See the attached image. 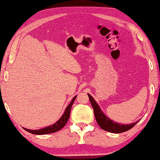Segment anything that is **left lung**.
Listing matches in <instances>:
<instances>
[{"label":"left lung","mask_w":160,"mask_h":160,"mask_svg":"<svg viewBox=\"0 0 160 160\" xmlns=\"http://www.w3.org/2000/svg\"><path fill=\"white\" fill-rule=\"evenodd\" d=\"M87 94H88L91 104H92L93 108V112H94L97 123L99 125V126L102 130L112 133H121L129 130L140 121L139 120L136 122H134L131 124H122L117 123V122L110 119L103 113L102 109L99 107L98 103L96 102L94 98L89 93H87Z\"/></svg>","instance_id":"8db88e82"}]
</instances>
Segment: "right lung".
<instances>
[{"label": "right lung", "instance_id": "add662e5", "mask_svg": "<svg viewBox=\"0 0 160 160\" xmlns=\"http://www.w3.org/2000/svg\"><path fill=\"white\" fill-rule=\"evenodd\" d=\"M76 97L77 96L73 97L71 102L69 103V105L66 108L64 114H62L60 118H59L58 121H56L54 124L42 128V129H39V130H30L25 128H23V129L25 130H26L28 132H30L34 134H51V133L58 132V131H59V130H61L62 128H64L65 125L67 124V122L68 121V118H69V117H70V112H71L72 105L73 104V102L75 100H76Z\"/></svg>", "mask_w": 160, "mask_h": 160}]
</instances>
